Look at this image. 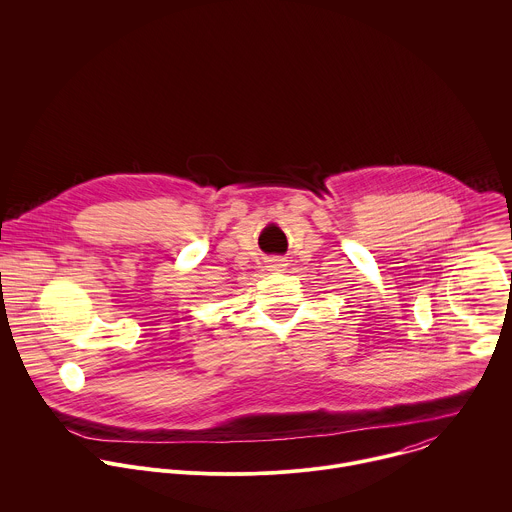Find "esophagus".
<instances>
[{
  "label": "esophagus",
  "instance_id": "34e87169",
  "mask_svg": "<svg viewBox=\"0 0 512 512\" xmlns=\"http://www.w3.org/2000/svg\"><path fill=\"white\" fill-rule=\"evenodd\" d=\"M271 267H273V269H275V271H281V269H283V267H285V263H283V261H281V259H275V261H273V263H271Z\"/></svg>",
  "mask_w": 512,
  "mask_h": 512
}]
</instances>
